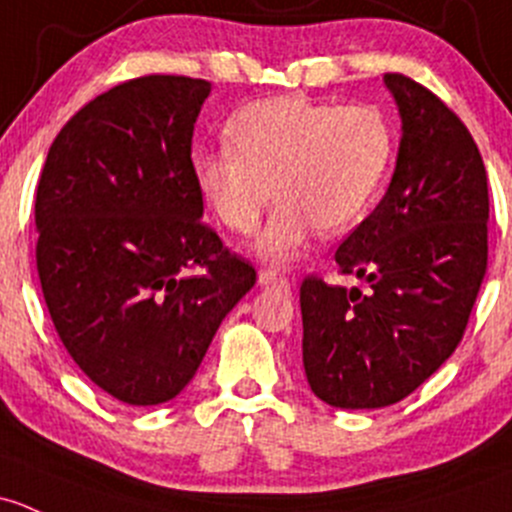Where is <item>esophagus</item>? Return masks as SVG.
Here are the masks:
<instances>
[{"label": "esophagus", "mask_w": 512, "mask_h": 512, "mask_svg": "<svg viewBox=\"0 0 512 512\" xmlns=\"http://www.w3.org/2000/svg\"><path fill=\"white\" fill-rule=\"evenodd\" d=\"M257 284L265 289H289V279L274 270H262L257 274Z\"/></svg>", "instance_id": "34e87169"}]
</instances>
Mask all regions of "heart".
<instances>
[{
    "label": "heart",
    "instance_id": "1",
    "mask_svg": "<svg viewBox=\"0 0 512 512\" xmlns=\"http://www.w3.org/2000/svg\"><path fill=\"white\" fill-rule=\"evenodd\" d=\"M228 142L193 154L198 193L233 233H250L270 196L277 198L252 250L260 260L287 265L316 228L341 233L368 211L390 169L395 134L373 105L282 95L240 110Z\"/></svg>",
    "mask_w": 512,
    "mask_h": 512
}]
</instances>
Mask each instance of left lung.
Returning <instances> with one entry per match:
<instances>
[{"instance_id": "1", "label": "left lung", "mask_w": 512, "mask_h": 512, "mask_svg": "<svg viewBox=\"0 0 512 512\" xmlns=\"http://www.w3.org/2000/svg\"><path fill=\"white\" fill-rule=\"evenodd\" d=\"M402 122L383 201L338 245L368 289L304 279L301 360L311 392L378 410L432 378L464 336L488 270L486 166L464 122L414 80L383 78Z\"/></svg>"}]
</instances>
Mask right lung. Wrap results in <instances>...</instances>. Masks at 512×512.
Listing matches in <instances>:
<instances>
[{"label":"right lung","instance_id":"1","mask_svg":"<svg viewBox=\"0 0 512 512\" xmlns=\"http://www.w3.org/2000/svg\"><path fill=\"white\" fill-rule=\"evenodd\" d=\"M211 90L184 75L117 85L75 112L41 171L48 314L75 365L125 405L174 400L255 287L250 262L201 220L191 139Z\"/></svg>","mask_w":512,"mask_h":512}]
</instances>
